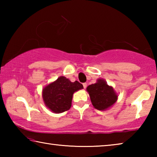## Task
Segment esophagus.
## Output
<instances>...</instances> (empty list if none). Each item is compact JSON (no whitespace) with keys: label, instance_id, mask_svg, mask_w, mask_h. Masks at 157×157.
I'll list each match as a JSON object with an SVG mask.
<instances>
[{"label":"esophagus","instance_id":"obj_1","mask_svg":"<svg viewBox=\"0 0 157 157\" xmlns=\"http://www.w3.org/2000/svg\"><path fill=\"white\" fill-rule=\"evenodd\" d=\"M82 84H83V87H84V89L86 88V86H87V84H86V83H83Z\"/></svg>","mask_w":157,"mask_h":157}]
</instances>
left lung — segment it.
Wrapping results in <instances>:
<instances>
[{"label": "left lung", "mask_w": 157, "mask_h": 157, "mask_svg": "<svg viewBox=\"0 0 157 157\" xmlns=\"http://www.w3.org/2000/svg\"><path fill=\"white\" fill-rule=\"evenodd\" d=\"M92 105L98 110H105L112 106L117 100V95L113 88L104 79H100L95 84L89 85L86 88Z\"/></svg>", "instance_id": "8db88e82"}]
</instances>
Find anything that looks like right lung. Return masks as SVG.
I'll list each match as a JSON object with an SVG mask.
<instances>
[{"instance_id":"obj_1","label":"right lung","mask_w":157,"mask_h":157,"mask_svg":"<svg viewBox=\"0 0 157 157\" xmlns=\"http://www.w3.org/2000/svg\"><path fill=\"white\" fill-rule=\"evenodd\" d=\"M83 89L79 82H71L65 77H59L56 81L48 85L43 90L45 105L52 112L62 113L71 107L74 92Z\"/></svg>"}]
</instances>
